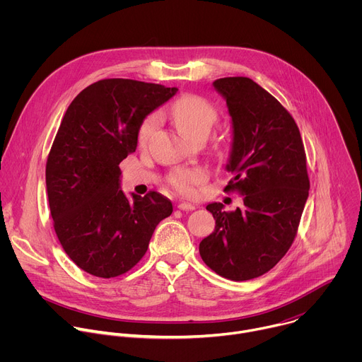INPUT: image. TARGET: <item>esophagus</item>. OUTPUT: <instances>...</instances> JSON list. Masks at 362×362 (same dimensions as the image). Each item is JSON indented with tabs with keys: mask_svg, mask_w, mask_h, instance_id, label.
<instances>
[{
	"mask_svg": "<svg viewBox=\"0 0 362 362\" xmlns=\"http://www.w3.org/2000/svg\"><path fill=\"white\" fill-rule=\"evenodd\" d=\"M177 208H179L180 211H194L196 206L192 204V203H187V202H180V203L177 204Z\"/></svg>",
	"mask_w": 362,
	"mask_h": 362,
	"instance_id": "34e87169",
	"label": "esophagus"
}]
</instances>
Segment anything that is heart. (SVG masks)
Returning <instances> with one entry per match:
<instances>
[{"mask_svg":"<svg viewBox=\"0 0 362 362\" xmlns=\"http://www.w3.org/2000/svg\"><path fill=\"white\" fill-rule=\"evenodd\" d=\"M172 116L179 130L192 140L206 137L219 120V112L212 101L197 94H185L179 97L172 106ZM160 116L150 113L143 119L137 132V141L144 146L150 136L158 129ZM209 177L206 168H176L168 176V183L180 194L193 196L196 187Z\"/></svg>","mask_w":362,"mask_h":362,"instance_id":"1","label":"heart"}]
</instances>
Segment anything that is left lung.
<instances>
[{
	"instance_id": "left-lung-1",
	"label": "left lung",
	"mask_w": 362,
	"mask_h": 362,
	"mask_svg": "<svg viewBox=\"0 0 362 362\" xmlns=\"http://www.w3.org/2000/svg\"><path fill=\"white\" fill-rule=\"evenodd\" d=\"M226 98L233 124L226 193L243 196V208L206 206L215 230L199 245L203 262L230 281L271 271L289 250L309 192L306 154L291 113L247 77L214 83Z\"/></svg>"
}]
</instances>
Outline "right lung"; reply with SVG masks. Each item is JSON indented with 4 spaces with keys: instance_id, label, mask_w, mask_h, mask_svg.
<instances>
[{
    "instance_id": "right-lung-1",
    "label": "right lung",
    "mask_w": 362,
    "mask_h": 362,
    "mask_svg": "<svg viewBox=\"0 0 362 362\" xmlns=\"http://www.w3.org/2000/svg\"><path fill=\"white\" fill-rule=\"evenodd\" d=\"M177 88L130 78L98 80L71 101L45 165L56 235L70 259L98 278H116L144 256L173 206L158 192L120 189V162L137 147L143 119Z\"/></svg>"
}]
</instances>
